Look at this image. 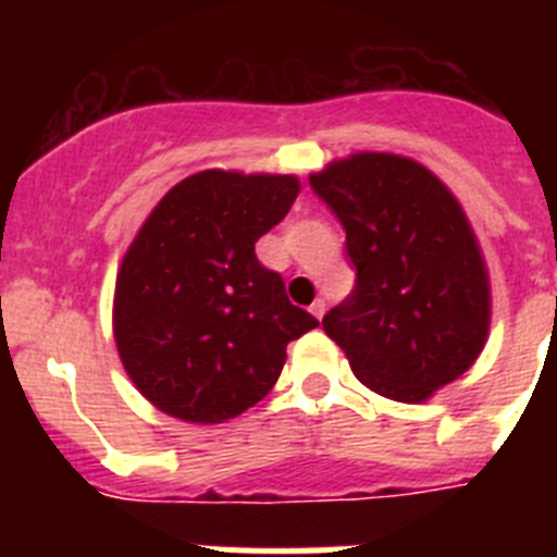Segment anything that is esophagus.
<instances>
[{"label": "esophagus", "mask_w": 557, "mask_h": 557, "mask_svg": "<svg viewBox=\"0 0 557 557\" xmlns=\"http://www.w3.org/2000/svg\"><path fill=\"white\" fill-rule=\"evenodd\" d=\"M309 312H312L314 318H318V321H321L323 312H326V301H323V298H318V301H314L312 307H309Z\"/></svg>", "instance_id": "1"}]
</instances>
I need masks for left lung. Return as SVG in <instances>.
Instances as JSON below:
<instances>
[{"instance_id":"obj_1","label":"left lung","mask_w":557,"mask_h":557,"mask_svg":"<svg viewBox=\"0 0 557 557\" xmlns=\"http://www.w3.org/2000/svg\"><path fill=\"white\" fill-rule=\"evenodd\" d=\"M346 228L357 287L323 318L379 396L421 405L485 348L491 282L460 200L424 164L354 152L309 175Z\"/></svg>"}]
</instances>
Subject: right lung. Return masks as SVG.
<instances>
[{
	"mask_svg": "<svg viewBox=\"0 0 557 557\" xmlns=\"http://www.w3.org/2000/svg\"><path fill=\"white\" fill-rule=\"evenodd\" d=\"M298 191L295 175L203 170L147 214L116 273L113 339L152 407L186 424L243 416L273 391L289 343L318 326L253 250Z\"/></svg>",
	"mask_w": 557,
	"mask_h": 557,
	"instance_id": "right-lung-1",
	"label": "right lung"
}]
</instances>
